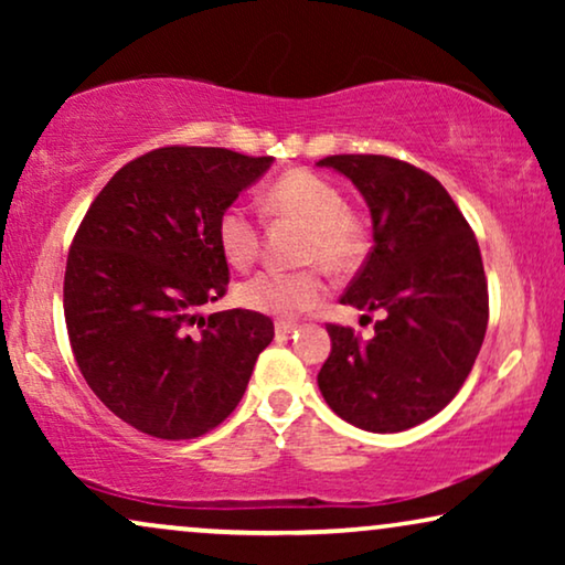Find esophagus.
Returning <instances> with one entry per match:
<instances>
[{"label":"esophagus","mask_w":565,"mask_h":565,"mask_svg":"<svg viewBox=\"0 0 565 565\" xmlns=\"http://www.w3.org/2000/svg\"><path fill=\"white\" fill-rule=\"evenodd\" d=\"M296 329H298V327H296V323H292V321H277V323H275L277 337H290Z\"/></svg>","instance_id":"esophagus-1"}]
</instances>
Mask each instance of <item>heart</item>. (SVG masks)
<instances>
[{"label": "heart", "mask_w": 565, "mask_h": 565, "mask_svg": "<svg viewBox=\"0 0 565 565\" xmlns=\"http://www.w3.org/2000/svg\"><path fill=\"white\" fill-rule=\"evenodd\" d=\"M262 211L275 221H296L306 226L300 262L321 265L331 275L352 273L365 252V231L347 211L344 192L334 182L308 169H292L269 184ZM215 238L223 259L236 269H249L259 257V226L249 207H223L215 223ZM327 298V282L319 269L300 273H257L236 288V303L262 316H290L311 311Z\"/></svg>", "instance_id": "heart-1"}]
</instances>
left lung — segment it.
<instances>
[{"label": "left lung", "mask_w": 565, "mask_h": 565, "mask_svg": "<svg viewBox=\"0 0 565 565\" xmlns=\"http://www.w3.org/2000/svg\"><path fill=\"white\" fill-rule=\"evenodd\" d=\"M316 164L352 180L373 218L375 246L342 303L383 313L373 339L329 323L321 396L365 431L412 429L450 404L481 352L489 323L481 249L447 190L422 169L375 153Z\"/></svg>", "instance_id": "left-lung-1"}]
</instances>
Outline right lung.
Segmentation results:
<instances>
[{
    "label": "right lung",
    "mask_w": 565,
    "mask_h": 565,
    "mask_svg": "<svg viewBox=\"0 0 565 565\" xmlns=\"http://www.w3.org/2000/svg\"><path fill=\"white\" fill-rule=\"evenodd\" d=\"M273 161L207 146L149 151L115 172L76 231L68 342L95 396L143 435L192 439L218 427L273 342L262 313H200L228 285L218 215Z\"/></svg>",
    "instance_id": "add662e5"
}]
</instances>
